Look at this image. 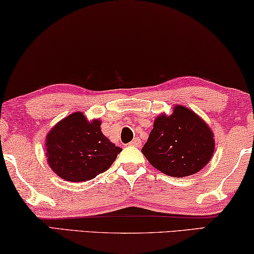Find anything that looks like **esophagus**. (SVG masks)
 <instances>
[{
    "mask_svg": "<svg viewBox=\"0 0 254 254\" xmlns=\"http://www.w3.org/2000/svg\"><path fill=\"white\" fill-rule=\"evenodd\" d=\"M128 145H131V146H135V147H140L141 146V140H140L138 137L137 138H134L133 140H132V141L128 143Z\"/></svg>",
    "mask_w": 254,
    "mask_h": 254,
    "instance_id": "1",
    "label": "esophagus"
}]
</instances>
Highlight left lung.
<instances>
[{"label": "left lung", "mask_w": 254, "mask_h": 254, "mask_svg": "<svg viewBox=\"0 0 254 254\" xmlns=\"http://www.w3.org/2000/svg\"><path fill=\"white\" fill-rule=\"evenodd\" d=\"M149 163L165 175H195L209 163L214 151L213 133L199 116L176 106L170 116L160 115L142 147Z\"/></svg>", "instance_id": "obj_1"}]
</instances>
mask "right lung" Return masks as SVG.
<instances>
[{"instance_id":"obj_1","label":"right lung","mask_w":254,"mask_h":254,"mask_svg":"<svg viewBox=\"0 0 254 254\" xmlns=\"http://www.w3.org/2000/svg\"><path fill=\"white\" fill-rule=\"evenodd\" d=\"M101 122H88L81 112L60 121L47 135V155L57 176L70 183L96 178L109 169L122 148L100 128Z\"/></svg>"}]
</instances>
